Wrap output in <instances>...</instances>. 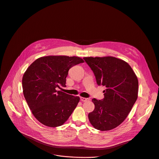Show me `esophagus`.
<instances>
[{"label": "esophagus", "mask_w": 159, "mask_h": 159, "mask_svg": "<svg viewBox=\"0 0 159 159\" xmlns=\"http://www.w3.org/2000/svg\"><path fill=\"white\" fill-rule=\"evenodd\" d=\"M90 99L89 98H85V97H80V100L82 102H86L89 100Z\"/></svg>", "instance_id": "esophagus-1"}]
</instances>
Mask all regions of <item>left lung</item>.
I'll use <instances>...</instances> for the list:
<instances>
[{"label": "left lung", "instance_id": "1", "mask_svg": "<svg viewBox=\"0 0 159 159\" xmlns=\"http://www.w3.org/2000/svg\"><path fill=\"white\" fill-rule=\"evenodd\" d=\"M84 59L93 71L97 85L106 87L102 100L92 99L95 109L89 114V121L97 130H112L124 122L137 99V77L121 59L113 57Z\"/></svg>", "mask_w": 159, "mask_h": 159}]
</instances>
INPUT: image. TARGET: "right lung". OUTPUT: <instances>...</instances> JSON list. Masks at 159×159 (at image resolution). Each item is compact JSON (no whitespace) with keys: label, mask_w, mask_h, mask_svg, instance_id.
Returning <instances> with one entry per match:
<instances>
[{"label":"right lung","mask_w":159,"mask_h":159,"mask_svg":"<svg viewBox=\"0 0 159 159\" xmlns=\"http://www.w3.org/2000/svg\"><path fill=\"white\" fill-rule=\"evenodd\" d=\"M83 62L78 57H42L35 60L24 73V97L34 116L44 125L56 127L63 125L77 107L79 97L57 89L66 87L69 69Z\"/></svg>","instance_id":"obj_1"}]
</instances>
